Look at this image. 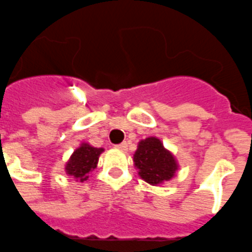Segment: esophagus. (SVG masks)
I'll use <instances>...</instances> for the list:
<instances>
[{"label": "esophagus", "mask_w": 252, "mask_h": 252, "mask_svg": "<svg viewBox=\"0 0 252 252\" xmlns=\"http://www.w3.org/2000/svg\"><path fill=\"white\" fill-rule=\"evenodd\" d=\"M117 148L120 151H123V152H126V151H128V144H126V142H123V143L118 144Z\"/></svg>", "instance_id": "34e87169"}]
</instances>
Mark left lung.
<instances>
[{
	"instance_id": "left-lung-1",
	"label": "left lung",
	"mask_w": 252,
	"mask_h": 252,
	"mask_svg": "<svg viewBox=\"0 0 252 252\" xmlns=\"http://www.w3.org/2000/svg\"><path fill=\"white\" fill-rule=\"evenodd\" d=\"M138 175L146 183L158 185L171 180L179 170L178 161L156 137H148L138 143L133 156Z\"/></svg>"
}]
</instances>
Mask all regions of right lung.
<instances>
[{"mask_svg": "<svg viewBox=\"0 0 252 252\" xmlns=\"http://www.w3.org/2000/svg\"><path fill=\"white\" fill-rule=\"evenodd\" d=\"M104 152V148L93 147L89 143H81L76 148L69 159L65 163V174L72 176L80 183H84L89 179L90 172H93L99 162L100 155Z\"/></svg>", "mask_w": 252, "mask_h": 252, "instance_id": "right-lung-1", "label": "right lung"}]
</instances>
